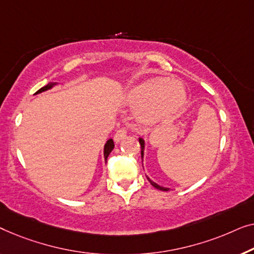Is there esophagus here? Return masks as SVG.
I'll use <instances>...</instances> for the list:
<instances>
[{"label": "esophagus", "instance_id": "obj_1", "mask_svg": "<svg viewBox=\"0 0 254 254\" xmlns=\"http://www.w3.org/2000/svg\"><path fill=\"white\" fill-rule=\"evenodd\" d=\"M126 137H127V131L124 130V128H120V130L115 133V135H114V140H115V142H120Z\"/></svg>", "mask_w": 254, "mask_h": 254}]
</instances>
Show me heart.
<instances>
[{
	"instance_id": "b5f03b06",
	"label": "heart",
	"mask_w": 254,
	"mask_h": 254,
	"mask_svg": "<svg viewBox=\"0 0 254 254\" xmlns=\"http://www.w3.org/2000/svg\"><path fill=\"white\" fill-rule=\"evenodd\" d=\"M187 99L183 85L166 77L147 78L127 93V102L138 108V119L146 124L169 120L183 108Z\"/></svg>"
}]
</instances>
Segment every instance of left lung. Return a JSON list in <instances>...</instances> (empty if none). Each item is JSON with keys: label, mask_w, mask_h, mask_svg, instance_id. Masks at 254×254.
<instances>
[{"label": "left lung", "mask_w": 254, "mask_h": 254, "mask_svg": "<svg viewBox=\"0 0 254 254\" xmlns=\"http://www.w3.org/2000/svg\"><path fill=\"white\" fill-rule=\"evenodd\" d=\"M139 142H140V147H141V160H144V155H145L144 154V152H145V140L142 138H139ZM146 177H147V180H148L149 183H151L155 189H158V190H161V191H169L170 190L169 188H164V187H161V185L156 184L155 182H153L148 176H146Z\"/></svg>", "instance_id": "obj_1"}]
</instances>
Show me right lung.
<instances>
[{"label": "right lung", "mask_w": 254, "mask_h": 254, "mask_svg": "<svg viewBox=\"0 0 254 254\" xmlns=\"http://www.w3.org/2000/svg\"><path fill=\"white\" fill-rule=\"evenodd\" d=\"M56 85H59V83H51V84L46 85V86L41 87L40 90H39L37 93H35V94H40V93H42V92L52 90L53 87L56 86ZM113 148H114L113 139H108V140H107V142L105 144V147H103V158H105V161H107V158H108V155L110 154V152L113 151Z\"/></svg>", "instance_id": "add662e5"}]
</instances>
